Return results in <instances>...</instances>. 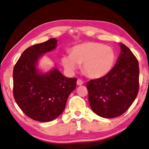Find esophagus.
<instances>
[{"label": "esophagus", "instance_id": "1", "mask_svg": "<svg viewBox=\"0 0 149 149\" xmlns=\"http://www.w3.org/2000/svg\"><path fill=\"white\" fill-rule=\"evenodd\" d=\"M77 84L78 85H81L84 84V81H82L81 80H80V79H78V80H77Z\"/></svg>", "mask_w": 149, "mask_h": 149}]
</instances>
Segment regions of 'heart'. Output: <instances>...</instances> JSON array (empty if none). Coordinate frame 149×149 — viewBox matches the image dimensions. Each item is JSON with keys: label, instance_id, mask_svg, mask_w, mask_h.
I'll list each match as a JSON object with an SVG mask.
<instances>
[{"label": "heart", "instance_id": "obj_1", "mask_svg": "<svg viewBox=\"0 0 149 149\" xmlns=\"http://www.w3.org/2000/svg\"><path fill=\"white\" fill-rule=\"evenodd\" d=\"M115 59L113 49L109 46L88 41L74 46L70 54L64 55L62 62L66 70L73 72L81 64V69L91 78L103 77L111 70Z\"/></svg>", "mask_w": 149, "mask_h": 149}]
</instances>
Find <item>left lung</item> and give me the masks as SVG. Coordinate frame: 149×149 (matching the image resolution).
<instances>
[{
    "instance_id": "obj_1",
    "label": "left lung",
    "mask_w": 149,
    "mask_h": 149,
    "mask_svg": "<svg viewBox=\"0 0 149 149\" xmlns=\"http://www.w3.org/2000/svg\"><path fill=\"white\" fill-rule=\"evenodd\" d=\"M116 64L108 74L87 83L88 102L95 113L115 118L126 111L139 90V64L136 57L122 43Z\"/></svg>"
}]
</instances>
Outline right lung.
Here are the masks:
<instances>
[{
	"label": "right lung",
	"instance_id": "right-lung-1",
	"mask_svg": "<svg viewBox=\"0 0 149 149\" xmlns=\"http://www.w3.org/2000/svg\"><path fill=\"white\" fill-rule=\"evenodd\" d=\"M57 42L51 38L29 47L13 69V96L22 111L34 120L49 122L57 118L77 86V78H66L56 68L38 73L36 66L39 58L55 49Z\"/></svg>",
	"mask_w": 149,
	"mask_h": 149
}]
</instances>
